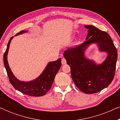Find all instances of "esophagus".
Returning a JSON list of instances; mask_svg holds the SVG:
<instances>
[{
	"label": "esophagus",
	"instance_id": "obj_1",
	"mask_svg": "<svg viewBox=\"0 0 120 120\" xmlns=\"http://www.w3.org/2000/svg\"><path fill=\"white\" fill-rule=\"evenodd\" d=\"M67 63V60L64 58L62 59V64L63 65H64Z\"/></svg>",
	"mask_w": 120,
	"mask_h": 120
}]
</instances>
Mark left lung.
<instances>
[{
	"label": "left lung",
	"instance_id": "left-lung-1",
	"mask_svg": "<svg viewBox=\"0 0 120 120\" xmlns=\"http://www.w3.org/2000/svg\"><path fill=\"white\" fill-rule=\"evenodd\" d=\"M88 29L86 41L81 45L68 49L64 57L69 65L73 81L80 91L93 94L106 88L114 79L117 58V52L110 36L93 26H85ZM97 44L100 52L107 53L101 64H96L85 56L90 45Z\"/></svg>",
	"mask_w": 120,
	"mask_h": 120
}]
</instances>
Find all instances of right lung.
I'll list each match as a JSON object with an SVG mask.
<instances>
[{"label": "right lung", "mask_w": 120, "mask_h": 120, "mask_svg": "<svg viewBox=\"0 0 120 120\" xmlns=\"http://www.w3.org/2000/svg\"><path fill=\"white\" fill-rule=\"evenodd\" d=\"M27 32H28L27 30H22L15 36ZM13 38L14 37H11L9 40L7 48L3 56L4 66L7 71L10 82L16 90L24 94L34 97L44 96L50 90L56 75L61 67V58H59L55 61L49 62L45 69L35 79L29 81H21L13 74L8 61V54L10 44Z\"/></svg>", "instance_id": "obj_1"}]
</instances>
